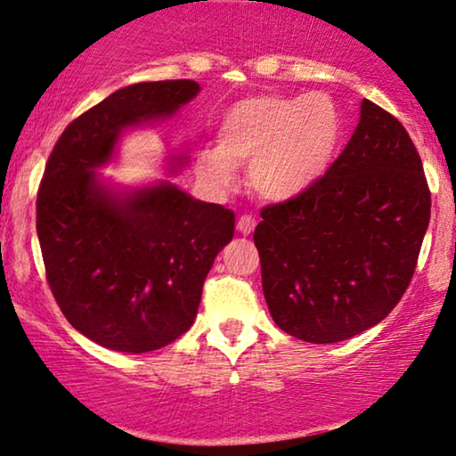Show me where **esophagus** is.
Returning a JSON list of instances; mask_svg holds the SVG:
<instances>
[{
    "label": "esophagus",
    "mask_w": 456,
    "mask_h": 456,
    "mask_svg": "<svg viewBox=\"0 0 456 456\" xmlns=\"http://www.w3.org/2000/svg\"><path fill=\"white\" fill-rule=\"evenodd\" d=\"M254 227H256V221H254L252 215H241L238 218V232L241 235H250L254 232Z\"/></svg>",
    "instance_id": "1"
}]
</instances>
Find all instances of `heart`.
Returning a JSON list of instances; mask_svg holds the SVG:
<instances>
[{
  "mask_svg": "<svg viewBox=\"0 0 456 456\" xmlns=\"http://www.w3.org/2000/svg\"><path fill=\"white\" fill-rule=\"evenodd\" d=\"M342 118L323 94H263L240 100L218 123L216 148L198 151L196 168L216 190L235 183V167L250 165L256 193L283 202L313 187L331 167Z\"/></svg>",
  "mask_w": 456,
  "mask_h": 456,
  "instance_id": "b5f03b06",
  "label": "heart"
}]
</instances>
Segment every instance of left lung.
Listing matches in <instances>:
<instances>
[{"label":"left lung","mask_w":456,"mask_h":456,"mask_svg":"<svg viewBox=\"0 0 456 456\" xmlns=\"http://www.w3.org/2000/svg\"><path fill=\"white\" fill-rule=\"evenodd\" d=\"M429 210L409 133L362 100L359 125L323 177L260 210L254 244L273 321L311 344L378 325L409 288Z\"/></svg>","instance_id":"left-lung-1"}]
</instances>
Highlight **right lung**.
I'll use <instances>...</instances> for the list:
<instances>
[{
    "instance_id": "add662e5",
    "label": "right lung",
    "mask_w": 456,
    "mask_h": 456,
    "mask_svg": "<svg viewBox=\"0 0 456 456\" xmlns=\"http://www.w3.org/2000/svg\"><path fill=\"white\" fill-rule=\"evenodd\" d=\"M187 78L114 91L66 126L37 191L45 277L66 321L118 352L158 350L190 330L216 254L233 238L229 208L171 181L112 191L94 173L120 131L167 118L198 95Z\"/></svg>"
}]
</instances>
